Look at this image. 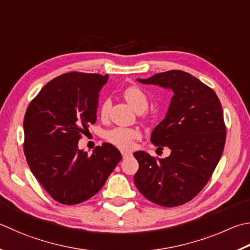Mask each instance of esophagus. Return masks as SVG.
I'll use <instances>...</instances> for the list:
<instances>
[{
	"instance_id": "obj_1",
	"label": "esophagus",
	"mask_w": 250,
	"mask_h": 250,
	"mask_svg": "<svg viewBox=\"0 0 250 250\" xmlns=\"http://www.w3.org/2000/svg\"><path fill=\"white\" fill-rule=\"evenodd\" d=\"M131 155H132V154H131L130 152H122V157H124V158H128Z\"/></svg>"
}]
</instances>
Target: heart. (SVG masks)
Instances as JSON below:
<instances>
[{
    "mask_svg": "<svg viewBox=\"0 0 250 250\" xmlns=\"http://www.w3.org/2000/svg\"><path fill=\"white\" fill-rule=\"evenodd\" d=\"M124 97L135 110L141 112L145 110L148 106V97L142 87L139 85L128 86L124 90ZM111 107V101L105 98L99 107V113L103 118H106L109 113ZM141 138V132L135 128H125V126H116L107 132V140L115 146L120 149H131L133 147L134 141Z\"/></svg>",
    "mask_w": 250,
    "mask_h": 250,
    "instance_id": "heart-1",
    "label": "heart"
}]
</instances>
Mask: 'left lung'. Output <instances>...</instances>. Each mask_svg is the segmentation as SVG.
I'll return each instance as SVG.
<instances>
[{
  "label": "left lung",
  "instance_id": "1",
  "mask_svg": "<svg viewBox=\"0 0 250 250\" xmlns=\"http://www.w3.org/2000/svg\"><path fill=\"white\" fill-rule=\"evenodd\" d=\"M140 83L160 85L174 92L165 119L153 130L151 142L170 148L166 158L143 151L134 184L153 203L172 208L189 202L208 184L223 153L226 126L214 90L187 72L171 70Z\"/></svg>",
  "mask_w": 250,
  "mask_h": 250
}]
</instances>
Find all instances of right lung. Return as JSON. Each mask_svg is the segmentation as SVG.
<instances>
[{
	"label": "right lung",
	"instance_id": "add662e5",
	"mask_svg": "<svg viewBox=\"0 0 250 250\" xmlns=\"http://www.w3.org/2000/svg\"><path fill=\"white\" fill-rule=\"evenodd\" d=\"M108 75L70 72L53 79L27 107L24 153L36 179L54 200L66 206L84 202L105 185L121 161L110 143L92 155L78 143L97 120L98 93Z\"/></svg>",
	"mask_w": 250,
	"mask_h": 250
}]
</instances>
